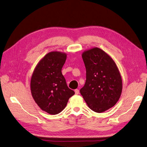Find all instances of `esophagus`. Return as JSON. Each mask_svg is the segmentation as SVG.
I'll return each instance as SVG.
<instances>
[{
	"mask_svg": "<svg viewBox=\"0 0 147 147\" xmlns=\"http://www.w3.org/2000/svg\"><path fill=\"white\" fill-rule=\"evenodd\" d=\"M79 92H80V91H79L78 89H75V93L76 95H78L79 94Z\"/></svg>",
	"mask_w": 147,
	"mask_h": 147,
	"instance_id": "1",
	"label": "esophagus"
}]
</instances>
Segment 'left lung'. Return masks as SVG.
Masks as SVG:
<instances>
[{
    "instance_id": "left-lung-1",
    "label": "left lung",
    "mask_w": 147,
    "mask_h": 147,
    "mask_svg": "<svg viewBox=\"0 0 147 147\" xmlns=\"http://www.w3.org/2000/svg\"><path fill=\"white\" fill-rule=\"evenodd\" d=\"M86 80L80 89L89 108L103 113L113 107L122 90V80L117 65L109 55L98 47L82 53Z\"/></svg>"
}]
</instances>
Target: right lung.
<instances>
[{"label":"right lung","mask_w":147,"mask_h":147,"mask_svg":"<svg viewBox=\"0 0 147 147\" xmlns=\"http://www.w3.org/2000/svg\"><path fill=\"white\" fill-rule=\"evenodd\" d=\"M67 55L51 52L40 60L32 74L30 89L35 102L42 111L55 115L65 108L75 92L68 88L61 69Z\"/></svg>","instance_id":"add662e5"}]
</instances>
